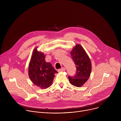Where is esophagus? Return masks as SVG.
Wrapping results in <instances>:
<instances>
[{
	"label": "esophagus",
	"mask_w": 121,
	"mask_h": 121,
	"mask_svg": "<svg viewBox=\"0 0 121 121\" xmlns=\"http://www.w3.org/2000/svg\"><path fill=\"white\" fill-rule=\"evenodd\" d=\"M65 70V67H62L61 69H58V72H62V71H64Z\"/></svg>",
	"instance_id": "esophagus-1"
}]
</instances>
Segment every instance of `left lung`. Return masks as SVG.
Masks as SVG:
<instances>
[{
    "instance_id": "8db88e82",
    "label": "left lung",
    "mask_w": 121,
    "mask_h": 121,
    "mask_svg": "<svg viewBox=\"0 0 121 121\" xmlns=\"http://www.w3.org/2000/svg\"><path fill=\"white\" fill-rule=\"evenodd\" d=\"M71 56L76 66L75 76L68 77L70 83L74 86L80 87L90 77L91 71V60L83 48L76 44L71 52Z\"/></svg>"
}]
</instances>
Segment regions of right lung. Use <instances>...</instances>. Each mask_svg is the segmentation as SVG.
Returning a JSON list of instances; mask_svg holds the SVG:
<instances>
[{
    "instance_id": "right-lung-1",
    "label": "right lung",
    "mask_w": 121,
    "mask_h": 121,
    "mask_svg": "<svg viewBox=\"0 0 121 121\" xmlns=\"http://www.w3.org/2000/svg\"><path fill=\"white\" fill-rule=\"evenodd\" d=\"M45 55L34 49L29 63L28 74L32 82L41 89H47L52 85L57 72L50 63L45 60Z\"/></svg>"
}]
</instances>
